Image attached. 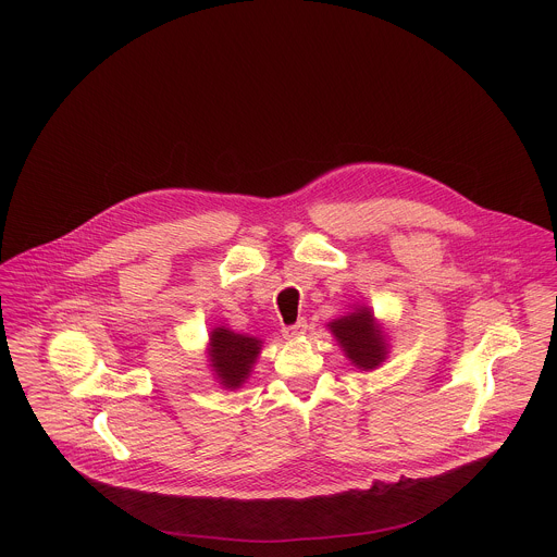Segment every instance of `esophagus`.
I'll use <instances>...</instances> for the list:
<instances>
[{"instance_id":"esophagus-1","label":"esophagus","mask_w":557,"mask_h":557,"mask_svg":"<svg viewBox=\"0 0 557 557\" xmlns=\"http://www.w3.org/2000/svg\"><path fill=\"white\" fill-rule=\"evenodd\" d=\"M305 332H307V319H298L296 323L283 327V336H285V338H298V336H302Z\"/></svg>"}]
</instances>
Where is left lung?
Listing matches in <instances>:
<instances>
[{"instance_id": "8db88e82", "label": "left lung", "mask_w": 557, "mask_h": 557, "mask_svg": "<svg viewBox=\"0 0 557 557\" xmlns=\"http://www.w3.org/2000/svg\"><path fill=\"white\" fill-rule=\"evenodd\" d=\"M327 327L354 367L362 371H373L386 360V336L371 309L358 307L356 311L330 321Z\"/></svg>"}]
</instances>
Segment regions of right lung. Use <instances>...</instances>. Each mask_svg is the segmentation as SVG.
Listing matches in <instances>:
<instances>
[{
	"label": "right lung",
	"mask_w": 557,
	"mask_h": 557,
	"mask_svg": "<svg viewBox=\"0 0 557 557\" xmlns=\"http://www.w3.org/2000/svg\"><path fill=\"white\" fill-rule=\"evenodd\" d=\"M259 351H261V341L255 336L238 334L225 325L214 327L210 332L208 360L216 380L225 388L236 391L248 380Z\"/></svg>",
	"instance_id": "obj_1"
}]
</instances>
